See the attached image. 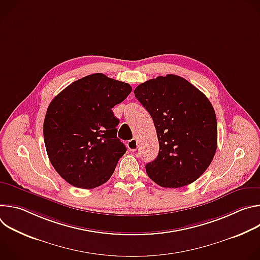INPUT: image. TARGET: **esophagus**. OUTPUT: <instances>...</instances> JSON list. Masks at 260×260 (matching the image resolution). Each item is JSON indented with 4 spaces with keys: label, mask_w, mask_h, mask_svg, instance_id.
<instances>
[{
    "label": "esophagus",
    "mask_w": 260,
    "mask_h": 260,
    "mask_svg": "<svg viewBox=\"0 0 260 260\" xmlns=\"http://www.w3.org/2000/svg\"><path fill=\"white\" fill-rule=\"evenodd\" d=\"M127 148L129 151H136L138 149V141L136 139H133L127 142Z\"/></svg>",
    "instance_id": "34e87169"
}]
</instances>
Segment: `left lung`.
<instances>
[{
	"mask_svg": "<svg viewBox=\"0 0 260 260\" xmlns=\"http://www.w3.org/2000/svg\"><path fill=\"white\" fill-rule=\"evenodd\" d=\"M151 115L159 151L146 165L147 175L162 187L179 188L198 180L217 149V120L208 98L177 75L141 83L134 91Z\"/></svg>",
	"mask_w": 260,
	"mask_h": 260,
	"instance_id": "1",
	"label": "left lung"
}]
</instances>
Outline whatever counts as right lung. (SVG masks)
<instances>
[{"instance_id":"add662e5","label":"right lung","mask_w":260,"mask_h":260,"mask_svg":"<svg viewBox=\"0 0 260 260\" xmlns=\"http://www.w3.org/2000/svg\"><path fill=\"white\" fill-rule=\"evenodd\" d=\"M128 83L102 73L76 80L49 104L43 134L49 160L69 184L83 189L106 183L126 148L117 138L112 108L131 93Z\"/></svg>"}]
</instances>
